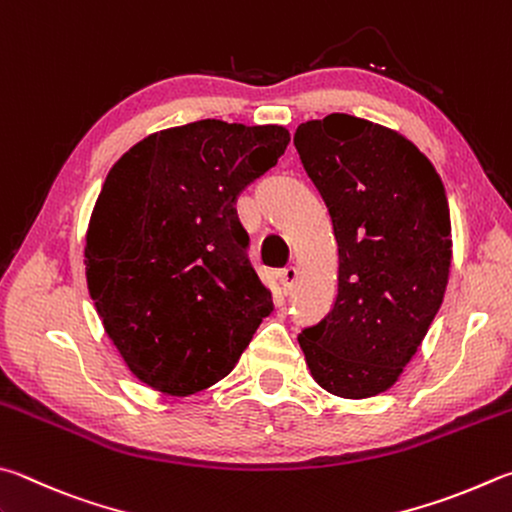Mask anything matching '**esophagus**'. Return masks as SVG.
Segmentation results:
<instances>
[{"mask_svg": "<svg viewBox=\"0 0 512 512\" xmlns=\"http://www.w3.org/2000/svg\"><path fill=\"white\" fill-rule=\"evenodd\" d=\"M295 280H297V268H295V266H286V268H282V273H280V282H282V291H284V293L291 291L293 284H295Z\"/></svg>", "mask_w": 512, "mask_h": 512, "instance_id": "1", "label": "esophagus"}]
</instances>
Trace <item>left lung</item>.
I'll return each mask as SVG.
<instances>
[{
  "mask_svg": "<svg viewBox=\"0 0 512 512\" xmlns=\"http://www.w3.org/2000/svg\"><path fill=\"white\" fill-rule=\"evenodd\" d=\"M293 143L338 244L336 302L297 342L329 394L376 396L396 383L441 309L452 259L448 197L414 143L365 118L309 120Z\"/></svg>",
  "mask_w": 512,
  "mask_h": 512,
  "instance_id": "1",
  "label": "left lung"
}]
</instances>
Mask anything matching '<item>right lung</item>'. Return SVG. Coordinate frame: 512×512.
Segmentation results:
<instances>
[{
    "instance_id": "add662e5",
    "label": "right lung",
    "mask_w": 512,
    "mask_h": 512,
    "mask_svg": "<svg viewBox=\"0 0 512 512\" xmlns=\"http://www.w3.org/2000/svg\"><path fill=\"white\" fill-rule=\"evenodd\" d=\"M288 141L280 125L197 120L143 138L102 183L85 246L89 295L129 371L156 392L219 383L273 311L235 203Z\"/></svg>"
}]
</instances>
